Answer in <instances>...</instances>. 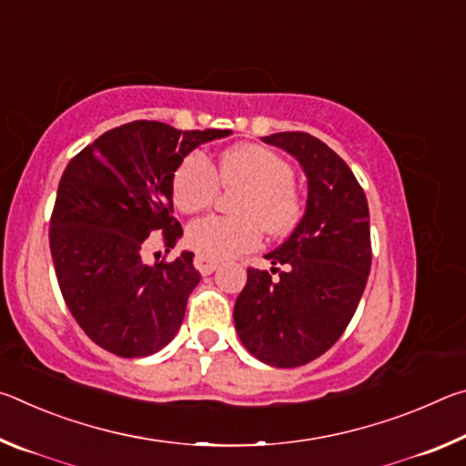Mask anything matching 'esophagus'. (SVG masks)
Returning <instances> with one entry per match:
<instances>
[{"label": "esophagus", "instance_id": "34e87169", "mask_svg": "<svg viewBox=\"0 0 466 466\" xmlns=\"http://www.w3.org/2000/svg\"><path fill=\"white\" fill-rule=\"evenodd\" d=\"M193 263L197 267V271H199L201 275H209V273H214L218 269V261H211V258L203 257V255H197L193 258Z\"/></svg>", "mask_w": 466, "mask_h": 466}]
</instances>
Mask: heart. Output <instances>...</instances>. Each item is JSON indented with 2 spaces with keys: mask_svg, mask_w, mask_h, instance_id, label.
Masks as SVG:
<instances>
[{
  "mask_svg": "<svg viewBox=\"0 0 466 466\" xmlns=\"http://www.w3.org/2000/svg\"><path fill=\"white\" fill-rule=\"evenodd\" d=\"M219 187L238 192L236 216H208L188 226L187 240L199 255L222 261L255 250L269 236H286L304 214L294 168L278 152L244 144L219 154L211 164L199 152L183 157L172 175V201L183 214H197L218 199Z\"/></svg>",
  "mask_w": 466,
  "mask_h": 466,
  "instance_id": "1",
  "label": "heart"
}]
</instances>
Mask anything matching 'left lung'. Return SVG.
<instances>
[{"instance_id": "1", "label": "left lung", "mask_w": 466, "mask_h": 466, "mask_svg": "<svg viewBox=\"0 0 466 466\" xmlns=\"http://www.w3.org/2000/svg\"><path fill=\"white\" fill-rule=\"evenodd\" d=\"M263 141L302 164L309 203L289 238L267 255L271 271L248 267L234 325L257 360L298 368L330 350L358 309L372 265L370 211L351 168L320 139L286 131Z\"/></svg>"}]
</instances>
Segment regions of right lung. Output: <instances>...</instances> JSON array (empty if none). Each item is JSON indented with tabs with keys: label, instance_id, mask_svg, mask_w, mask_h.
Returning <instances> with one entry per match:
<instances>
[{
	"label": "right lung",
	"instance_id": "1",
	"mask_svg": "<svg viewBox=\"0 0 466 466\" xmlns=\"http://www.w3.org/2000/svg\"><path fill=\"white\" fill-rule=\"evenodd\" d=\"M230 129L178 131L133 121L76 154L63 170L49 244L59 289L77 325L115 356L144 358L172 341L201 275L193 252L146 265L147 236L172 248V175L183 157Z\"/></svg>",
	"mask_w": 466,
	"mask_h": 466
}]
</instances>
